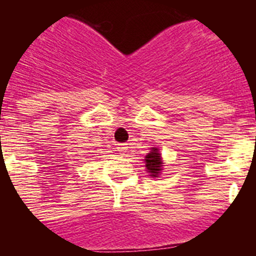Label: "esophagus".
Returning a JSON list of instances; mask_svg holds the SVG:
<instances>
[{"label": "esophagus", "mask_w": 256, "mask_h": 256, "mask_svg": "<svg viewBox=\"0 0 256 256\" xmlns=\"http://www.w3.org/2000/svg\"><path fill=\"white\" fill-rule=\"evenodd\" d=\"M126 148H128V146H126V144H116V150L119 151V152H126Z\"/></svg>", "instance_id": "1"}]
</instances>
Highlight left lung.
I'll return each instance as SVG.
<instances>
[{"instance_id":"obj_1","label":"left lung","mask_w":256,"mask_h":256,"mask_svg":"<svg viewBox=\"0 0 256 256\" xmlns=\"http://www.w3.org/2000/svg\"><path fill=\"white\" fill-rule=\"evenodd\" d=\"M144 162H146V168H148V172L150 173V177L156 178L160 174L162 168V155H160L159 150L156 148H151L150 152L144 156Z\"/></svg>"}]
</instances>
